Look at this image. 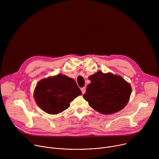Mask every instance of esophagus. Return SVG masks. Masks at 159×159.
Segmentation results:
<instances>
[{
	"label": "esophagus",
	"instance_id": "34e87169",
	"mask_svg": "<svg viewBox=\"0 0 159 159\" xmlns=\"http://www.w3.org/2000/svg\"><path fill=\"white\" fill-rule=\"evenodd\" d=\"M81 91H82V93L84 94V93H85V91H86V88L85 87H82L81 88Z\"/></svg>",
	"mask_w": 159,
	"mask_h": 159
}]
</instances>
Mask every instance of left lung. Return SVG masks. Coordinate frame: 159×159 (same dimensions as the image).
<instances>
[{"label": "left lung", "instance_id": "8db88e82", "mask_svg": "<svg viewBox=\"0 0 159 159\" xmlns=\"http://www.w3.org/2000/svg\"><path fill=\"white\" fill-rule=\"evenodd\" d=\"M83 98L90 107L103 115H111L122 110L131 94L129 83L122 77L111 72L98 71L90 75Z\"/></svg>", "mask_w": 159, "mask_h": 159}]
</instances>
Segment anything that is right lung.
I'll list each match as a JSON object with an SVG mask.
<instances>
[{
	"mask_svg": "<svg viewBox=\"0 0 159 159\" xmlns=\"http://www.w3.org/2000/svg\"><path fill=\"white\" fill-rule=\"evenodd\" d=\"M82 94L75 81L61 74L40 80L34 90V99L41 109L50 115H57L70 106Z\"/></svg>",
	"mask_w": 159,
	"mask_h": 159,
	"instance_id": "obj_1",
	"label": "right lung"
}]
</instances>
